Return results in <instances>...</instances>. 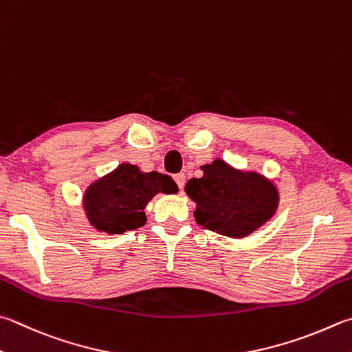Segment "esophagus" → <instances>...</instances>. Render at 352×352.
I'll return each instance as SVG.
<instances>
[{"mask_svg": "<svg viewBox=\"0 0 352 352\" xmlns=\"http://www.w3.org/2000/svg\"><path fill=\"white\" fill-rule=\"evenodd\" d=\"M175 181H176V184H177V187L181 188V191L184 190V185H185V175L184 173H177L176 176H175Z\"/></svg>", "mask_w": 352, "mask_h": 352, "instance_id": "34e87169", "label": "esophagus"}]
</instances>
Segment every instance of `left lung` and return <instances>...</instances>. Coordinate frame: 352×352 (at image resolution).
I'll return each mask as SVG.
<instances>
[{"label": "left lung", "instance_id": "8db88e82", "mask_svg": "<svg viewBox=\"0 0 352 352\" xmlns=\"http://www.w3.org/2000/svg\"><path fill=\"white\" fill-rule=\"evenodd\" d=\"M201 170L202 177H191L185 193L196 204L195 219L204 228L241 239L276 214L280 196L273 179L231 167L221 157Z\"/></svg>", "mask_w": 352, "mask_h": 352}]
</instances>
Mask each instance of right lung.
<instances>
[{"mask_svg": "<svg viewBox=\"0 0 352 352\" xmlns=\"http://www.w3.org/2000/svg\"><path fill=\"white\" fill-rule=\"evenodd\" d=\"M176 182L167 175L144 173L138 165L124 162L91 182L82 196V210L99 233L122 234L147 222L145 207L156 195L177 193Z\"/></svg>", "mask_w": 352, "mask_h": 352, "instance_id": "1", "label": "right lung"}]
</instances>
